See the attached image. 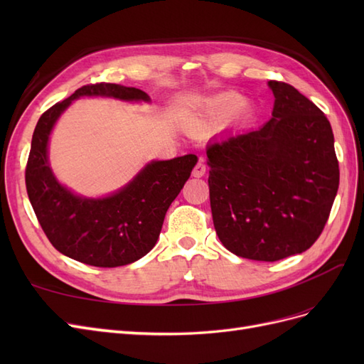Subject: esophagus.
<instances>
[{"mask_svg":"<svg viewBox=\"0 0 364 364\" xmlns=\"http://www.w3.org/2000/svg\"><path fill=\"white\" fill-rule=\"evenodd\" d=\"M206 173V165L205 162L200 159L199 162L196 164V167L193 168V176L194 178H202V176Z\"/></svg>","mask_w":364,"mask_h":364,"instance_id":"obj_1","label":"esophagus"}]
</instances>
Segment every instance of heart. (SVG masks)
Listing matches in <instances>:
<instances>
[{
    "label": "heart",
    "mask_w": 364,
    "mask_h": 364,
    "mask_svg": "<svg viewBox=\"0 0 364 364\" xmlns=\"http://www.w3.org/2000/svg\"><path fill=\"white\" fill-rule=\"evenodd\" d=\"M241 105H243V97L237 92H223L208 98L203 103L199 119H196V126L206 127L217 124L232 115Z\"/></svg>",
    "instance_id": "obj_1"
}]
</instances>
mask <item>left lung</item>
<instances>
[{
    "label": "left lung",
    "instance_id": "1",
    "mask_svg": "<svg viewBox=\"0 0 364 364\" xmlns=\"http://www.w3.org/2000/svg\"><path fill=\"white\" fill-rule=\"evenodd\" d=\"M272 118L209 142V200L222 245L237 257L278 261L310 249L338 190L325 114L289 83L270 80Z\"/></svg>",
    "mask_w": 364,
    "mask_h": 364
}]
</instances>
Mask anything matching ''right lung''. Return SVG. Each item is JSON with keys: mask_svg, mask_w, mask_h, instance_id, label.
Segmentation results:
<instances>
[{"mask_svg": "<svg viewBox=\"0 0 364 364\" xmlns=\"http://www.w3.org/2000/svg\"><path fill=\"white\" fill-rule=\"evenodd\" d=\"M114 97L150 102L149 95L115 83L86 85L43 112L33 132L26 186L38 222L50 243L63 255L95 267L134 262L155 247L165 213L188 181L196 155L151 161L124 188L87 199L60 185L48 164V138L60 114L79 97Z\"/></svg>", "mask_w": 364, "mask_h": 364, "instance_id": "right-lung-1", "label": "right lung"}]
</instances>
